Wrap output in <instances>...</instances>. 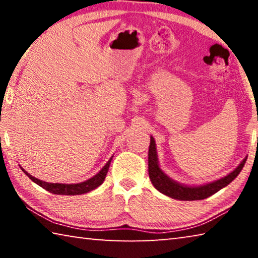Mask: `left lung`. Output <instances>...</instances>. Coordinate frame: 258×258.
<instances>
[{
  "instance_id": "obj_1",
  "label": "left lung",
  "mask_w": 258,
  "mask_h": 258,
  "mask_svg": "<svg viewBox=\"0 0 258 258\" xmlns=\"http://www.w3.org/2000/svg\"><path fill=\"white\" fill-rule=\"evenodd\" d=\"M148 155H149V160H148L149 161V164H148L149 169H148V172H149V178L152 184L161 194L178 200H202L211 197L212 195L216 194L217 191H220L222 187L228 185L229 183L232 182L238 176V174L241 172L244 163L247 160V158H244L241 161V164L232 173H230L229 175L221 178V180L208 183V184L202 186H186L171 180L159 168L158 158H157L156 152V143L152 137L150 138L149 154Z\"/></svg>"
}]
</instances>
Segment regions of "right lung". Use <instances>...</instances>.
<instances>
[{"label":"right lung","instance_id":"right-lung-1","mask_svg":"<svg viewBox=\"0 0 258 258\" xmlns=\"http://www.w3.org/2000/svg\"><path fill=\"white\" fill-rule=\"evenodd\" d=\"M110 163H111V158L108 160V163L103 166V168L97 174V175H94L93 177H91L90 180H87L85 182L76 183V184H62V183L44 182V181H41V180H38V178L32 176L30 174L26 172L25 169H23V168L21 169H23L26 175H27L30 180L36 183V184H38L40 186H42L43 189H45L46 191L51 192V194L75 196V195L86 194V192L92 191L95 189V187L101 185L104 181V178H106V175H107L108 169H109V165H110Z\"/></svg>","mask_w":258,"mask_h":258}]
</instances>
